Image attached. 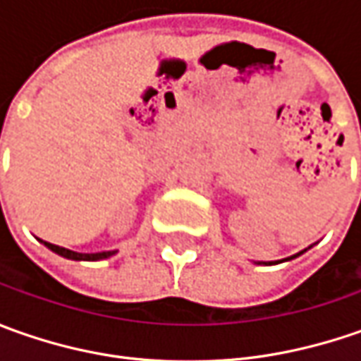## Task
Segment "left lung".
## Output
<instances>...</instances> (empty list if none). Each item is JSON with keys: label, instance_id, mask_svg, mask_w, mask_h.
I'll list each match as a JSON object with an SVG mask.
<instances>
[{"label": "left lung", "instance_id": "1", "mask_svg": "<svg viewBox=\"0 0 361 361\" xmlns=\"http://www.w3.org/2000/svg\"><path fill=\"white\" fill-rule=\"evenodd\" d=\"M305 251H307V249H305ZM305 251H299V253H295V255H291V257H287V259H283V261L295 259V257H299L301 253H305ZM255 263H257V265H275V263H279V261H275V263H273V261H269V263H265V261H255Z\"/></svg>", "mask_w": 361, "mask_h": 361}]
</instances>
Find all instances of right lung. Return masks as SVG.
<instances>
[{
  "mask_svg": "<svg viewBox=\"0 0 361 361\" xmlns=\"http://www.w3.org/2000/svg\"><path fill=\"white\" fill-rule=\"evenodd\" d=\"M42 241V239H39ZM49 251L58 253L63 259H72V261H102V259H108V257L116 255V251H102V253H76V251H70L66 247H60V245H54V243L42 241Z\"/></svg>",
  "mask_w": 361,
  "mask_h": 361,
  "instance_id": "add662e5",
  "label": "right lung"
}]
</instances>
